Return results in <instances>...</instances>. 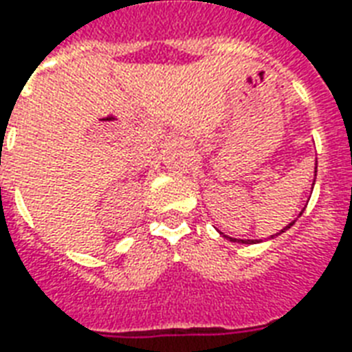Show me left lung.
Here are the masks:
<instances>
[{
	"label": "left lung",
	"mask_w": 352,
	"mask_h": 352,
	"mask_svg": "<svg viewBox=\"0 0 352 352\" xmlns=\"http://www.w3.org/2000/svg\"><path fill=\"white\" fill-rule=\"evenodd\" d=\"M316 173H317V166H316ZM300 215H302V211H300ZM293 224H295V221H293V223L287 224L286 228H282V230H280V232H278V234H276V236H280V234H282V232H286L287 228H292ZM271 237H274V236H271ZM228 239H230V241H236V243H247V245H248V243H258V241H254V239H247V241H245V239H234V237H228Z\"/></svg>",
	"instance_id": "left-lung-1"
}]
</instances>
